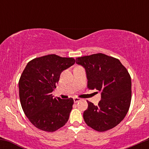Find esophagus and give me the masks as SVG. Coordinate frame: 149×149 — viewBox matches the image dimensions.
<instances>
[{"instance_id":"1","label":"esophagus","mask_w":149,"mask_h":149,"mask_svg":"<svg viewBox=\"0 0 149 149\" xmlns=\"http://www.w3.org/2000/svg\"><path fill=\"white\" fill-rule=\"evenodd\" d=\"M80 100H80V98H78V97H74V98H73V101H74L75 103H77V102H78Z\"/></svg>"}]
</instances>
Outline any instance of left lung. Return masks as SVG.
Returning a JSON list of instances; mask_svg holds the SVG:
<instances>
[{
  "label": "left lung",
  "mask_w": 149,
  "mask_h": 149,
  "mask_svg": "<svg viewBox=\"0 0 149 149\" xmlns=\"http://www.w3.org/2000/svg\"><path fill=\"white\" fill-rule=\"evenodd\" d=\"M76 64L85 70L88 88L101 92L98 105L88 102L83 118L89 127L98 132L118 125L129 110L131 102V78L118 59L102 53L78 57Z\"/></svg>",
  "instance_id": "obj_1"
}]
</instances>
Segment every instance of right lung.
<instances>
[{
  "mask_svg": "<svg viewBox=\"0 0 149 149\" xmlns=\"http://www.w3.org/2000/svg\"><path fill=\"white\" fill-rule=\"evenodd\" d=\"M74 64L73 58L48 54L33 59L26 66L19 81V99L26 116L35 127L54 132L67 123L73 100L54 98L51 93L61 73Z\"/></svg>",
  "mask_w": 149,
  "mask_h": 149,
  "instance_id": "right-lung-1",
  "label": "right lung"
}]
</instances>
